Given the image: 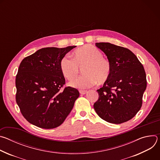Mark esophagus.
Wrapping results in <instances>:
<instances>
[{
    "mask_svg": "<svg viewBox=\"0 0 160 160\" xmlns=\"http://www.w3.org/2000/svg\"><path fill=\"white\" fill-rule=\"evenodd\" d=\"M80 92V93L81 94H87V90H80L79 91Z\"/></svg>",
    "mask_w": 160,
    "mask_h": 160,
    "instance_id": "obj_1",
    "label": "esophagus"
}]
</instances>
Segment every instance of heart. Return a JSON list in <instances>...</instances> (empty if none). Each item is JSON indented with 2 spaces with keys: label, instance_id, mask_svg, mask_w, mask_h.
I'll list each match as a JSON object with an SVG mask.
<instances>
[{
  "label": "heart",
  "instance_id": "obj_1",
  "mask_svg": "<svg viewBox=\"0 0 160 160\" xmlns=\"http://www.w3.org/2000/svg\"><path fill=\"white\" fill-rule=\"evenodd\" d=\"M83 68L84 75L80 76L69 83L70 86L85 89L96 83L103 84L109 79L111 66L110 62L103 58V54L98 49L90 45L78 48L73 52V59L65 56L60 61L59 68L62 75L71 80L79 73V68Z\"/></svg>",
  "mask_w": 160,
  "mask_h": 160
}]
</instances>
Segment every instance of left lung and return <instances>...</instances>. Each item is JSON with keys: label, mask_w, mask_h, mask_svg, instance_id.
<instances>
[{"label": "left lung", "mask_w": 160, "mask_h": 160, "mask_svg": "<svg viewBox=\"0 0 160 160\" xmlns=\"http://www.w3.org/2000/svg\"><path fill=\"white\" fill-rule=\"evenodd\" d=\"M106 55L111 75L97 90L99 99L94 108L102 120L120 124L132 119L140 110L147 86L144 68L129 49L109 42L96 43Z\"/></svg>", "instance_id": "obj_1"}]
</instances>
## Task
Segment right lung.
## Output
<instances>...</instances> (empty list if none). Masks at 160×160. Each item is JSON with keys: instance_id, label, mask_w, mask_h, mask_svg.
Returning <instances> with one entry per match:
<instances>
[{"instance_id": "add662e5", "label": "right lung", "mask_w": 160, "mask_h": 160, "mask_svg": "<svg viewBox=\"0 0 160 160\" xmlns=\"http://www.w3.org/2000/svg\"><path fill=\"white\" fill-rule=\"evenodd\" d=\"M75 48H42L21 62L16 77V100L22 116L30 123L54 128L72 110L80 94L71 87L61 90L65 78L59 62Z\"/></svg>"}]
</instances>
